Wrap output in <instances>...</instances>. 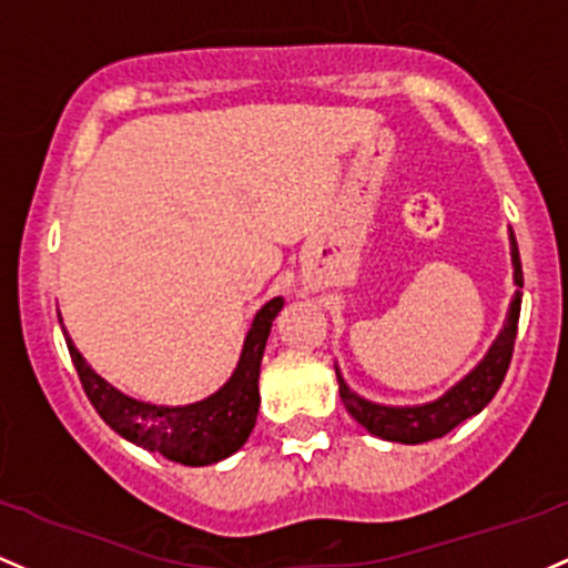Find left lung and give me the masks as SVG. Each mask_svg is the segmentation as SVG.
I'll list each match as a JSON object with an SVG mask.
<instances>
[{
    "label": "left lung",
    "mask_w": 568,
    "mask_h": 568,
    "mask_svg": "<svg viewBox=\"0 0 568 568\" xmlns=\"http://www.w3.org/2000/svg\"><path fill=\"white\" fill-rule=\"evenodd\" d=\"M509 247H513V270H515V285L523 288V266L520 253H517L515 234L509 232ZM520 291H515L513 304H509L507 323L498 332L496 342L485 358L479 361L475 369L469 372L460 383L453 385L445 396L436 402L420 404V407H385V404H375L369 398L358 396L355 390L347 388L345 377L336 369V379H339V398L345 409L351 413L361 426L369 434L379 436L388 442H402V445H420V442H432L445 436L447 432L464 423L466 417L483 413L485 404L496 396L501 388L504 375L509 369L515 351V336H517V317H520Z\"/></svg>",
    "instance_id": "left-lung-1"
}]
</instances>
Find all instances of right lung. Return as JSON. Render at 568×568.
<instances>
[{"instance_id": "1", "label": "right lung", "mask_w": 568, "mask_h": 568, "mask_svg": "<svg viewBox=\"0 0 568 568\" xmlns=\"http://www.w3.org/2000/svg\"><path fill=\"white\" fill-rule=\"evenodd\" d=\"M283 310V298H272L253 317L251 332L242 345L240 364L221 390L185 407H155L112 388L108 379L85 364L74 342L67 336L72 364L83 383L85 396L99 417L136 447L159 453V456L183 466H210L240 450L251 436L258 415V372L270 339L272 321ZM61 321V315H59Z\"/></svg>"}]
</instances>
